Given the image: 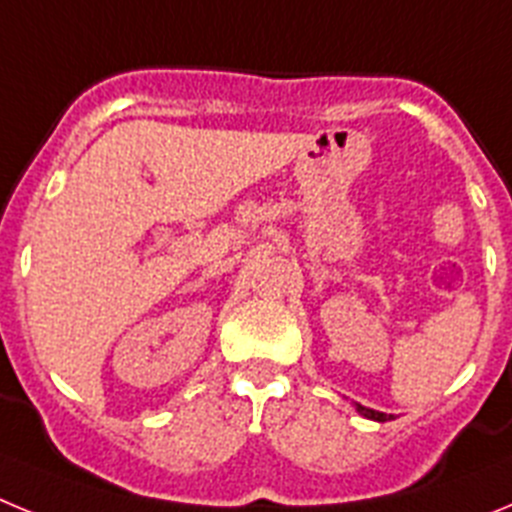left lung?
<instances>
[{
	"label": "left lung",
	"mask_w": 512,
	"mask_h": 512,
	"mask_svg": "<svg viewBox=\"0 0 512 512\" xmlns=\"http://www.w3.org/2000/svg\"><path fill=\"white\" fill-rule=\"evenodd\" d=\"M356 410H359V413L364 415V418H369V420H379V423H384V420H392V415L379 413V410H372V408H364V405H356Z\"/></svg>",
	"instance_id": "8db88e82"
}]
</instances>
